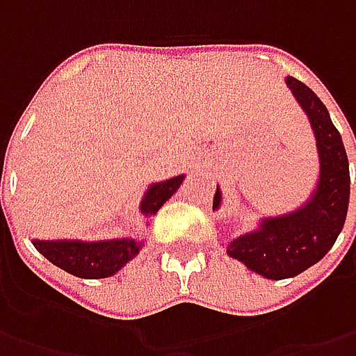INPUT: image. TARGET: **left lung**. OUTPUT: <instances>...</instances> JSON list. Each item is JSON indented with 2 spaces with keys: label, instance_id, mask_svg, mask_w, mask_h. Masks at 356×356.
I'll return each instance as SVG.
<instances>
[{
  "label": "left lung",
  "instance_id": "obj_1",
  "mask_svg": "<svg viewBox=\"0 0 356 356\" xmlns=\"http://www.w3.org/2000/svg\"><path fill=\"white\" fill-rule=\"evenodd\" d=\"M285 81L315 130L321 174L313 198L301 210L264 220L259 232L245 234L227 245L234 259L267 280L293 277L323 259L345 226L349 208V160L339 130L307 85L293 76ZM220 190H216L213 210L220 206Z\"/></svg>",
  "mask_w": 356,
  "mask_h": 356
}]
</instances>
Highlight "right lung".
Instances as JSON below:
<instances>
[{
	"label": "right lung",
	"mask_w": 356,
	"mask_h": 356,
	"mask_svg": "<svg viewBox=\"0 0 356 356\" xmlns=\"http://www.w3.org/2000/svg\"><path fill=\"white\" fill-rule=\"evenodd\" d=\"M184 176L150 186L146 192L140 212L144 216L156 213L162 204L182 184ZM35 250L43 253L51 264L69 271L71 275L85 280H103L115 275L120 267L140 252L138 241L134 239H115V241H33Z\"/></svg>",
	"instance_id": "1"
}]
</instances>
